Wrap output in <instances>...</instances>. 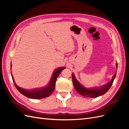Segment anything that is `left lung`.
Here are the masks:
<instances>
[{
    "label": "left lung",
    "mask_w": 129,
    "mask_h": 129,
    "mask_svg": "<svg viewBox=\"0 0 129 129\" xmlns=\"http://www.w3.org/2000/svg\"><path fill=\"white\" fill-rule=\"evenodd\" d=\"M116 67L117 68V63H116ZM116 74L112 77V79L110 82L103 85L102 87H97V88H87L84 87L78 81L75 77V75L73 74H72V80L73 82L74 87L76 89V90L79 92L80 95L87 97H97L100 96L101 95H104V93H106L109 89L110 88L111 85L113 83Z\"/></svg>",
    "instance_id": "left-lung-1"
}]
</instances>
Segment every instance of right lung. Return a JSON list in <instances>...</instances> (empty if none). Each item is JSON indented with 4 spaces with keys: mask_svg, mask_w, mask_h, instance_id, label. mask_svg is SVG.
I'll return each mask as SVG.
<instances>
[{
    "mask_svg": "<svg viewBox=\"0 0 129 129\" xmlns=\"http://www.w3.org/2000/svg\"><path fill=\"white\" fill-rule=\"evenodd\" d=\"M65 67H60L56 69L55 72H54L52 79L50 80L49 84L46 86L45 87H43L41 88H37V89H33L32 90H27L18 87V85L15 84V82L13 80V78L12 75V78L13 81V83L15 85V87L20 92L22 95L28 97L30 99H41L45 97H48L54 91L55 89V83L57 79V77L60 75V73L64 69Z\"/></svg>",
    "mask_w": 129,
    "mask_h": 129,
    "instance_id": "add662e5",
    "label": "right lung"
}]
</instances>
